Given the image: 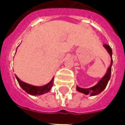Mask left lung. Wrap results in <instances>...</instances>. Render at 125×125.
I'll use <instances>...</instances> for the list:
<instances>
[{"label": "left lung", "mask_w": 125, "mask_h": 125, "mask_svg": "<svg viewBox=\"0 0 125 125\" xmlns=\"http://www.w3.org/2000/svg\"><path fill=\"white\" fill-rule=\"evenodd\" d=\"M104 47L106 49L108 52L110 53V57H112V54H113V52H112V49L109 45H104ZM112 65H113V58L111 59V63H110V67L108 68L107 71V73H106L103 78H102L99 82L95 85L94 86L92 87V88H82L80 87L77 86L76 90L79 91V92H82V93H84L85 94H90L91 96H94V95H97L99 93L102 92L104 90L106 85H107L108 80L110 78V75H111V68H112Z\"/></svg>", "instance_id": "1"}]
</instances>
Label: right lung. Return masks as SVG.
Returning a JSON list of instances; mask_svg holds the SVG:
<instances>
[{"label": "right lung", "mask_w": 125, "mask_h": 125, "mask_svg": "<svg viewBox=\"0 0 125 125\" xmlns=\"http://www.w3.org/2000/svg\"><path fill=\"white\" fill-rule=\"evenodd\" d=\"M16 78L18 82H19L21 87L26 92H27V93H29V94H31V95H35V96L41 95V94L48 92L51 90V88L53 86V78H52V80L49 83L43 86L39 87L32 86V85H30V84H28L27 83L23 82L21 81L19 79V78H17V76H16Z\"/></svg>", "instance_id": "obj_1"}]
</instances>
